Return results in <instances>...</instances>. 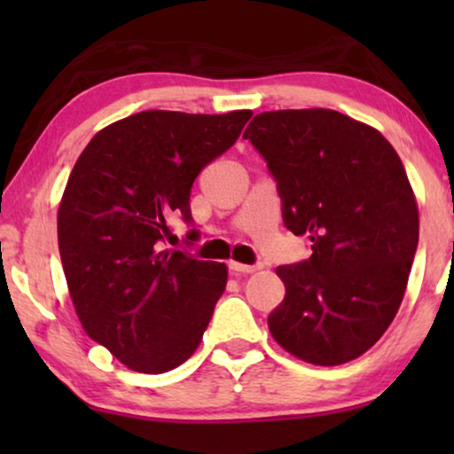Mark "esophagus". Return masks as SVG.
<instances>
[{
	"instance_id": "esophagus-1",
	"label": "esophagus",
	"mask_w": 454,
	"mask_h": 454,
	"mask_svg": "<svg viewBox=\"0 0 454 454\" xmlns=\"http://www.w3.org/2000/svg\"><path fill=\"white\" fill-rule=\"evenodd\" d=\"M229 269L233 272H238V275H252V272H256L260 269V264H241V262H229Z\"/></svg>"
}]
</instances>
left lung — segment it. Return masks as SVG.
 I'll list each match as a JSON object with an SVG mask.
<instances>
[{
  "instance_id": "left-lung-1",
  "label": "left lung",
  "mask_w": 454,
  "mask_h": 454,
  "mask_svg": "<svg viewBox=\"0 0 454 454\" xmlns=\"http://www.w3.org/2000/svg\"><path fill=\"white\" fill-rule=\"evenodd\" d=\"M244 138L277 182L285 227L312 241L308 260L277 269L270 334L308 364L351 362L393 322L418 250L405 167L378 129L331 109L266 111Z\"/></svg>"
}]
</instances>
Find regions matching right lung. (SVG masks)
<instances>
[{"label": "right lung", "instance_id": "right-lung-1", "mask_svg": "<svg viewBox=\"0 0 454 454\" xmlns=\"http://www.w3.org/2000/svg\"><path fill=\"white\" fill-rule=\"evenodd\" d=\"M250 117L140 111L101 129L74 165L58 213L67 289L86 334L128 368L163 374L200 345L227 266L165 239L171 219L194 223L192 184Z\"/></svg>", "mask_w": 454, "mask_h": 454}]
</instances>
